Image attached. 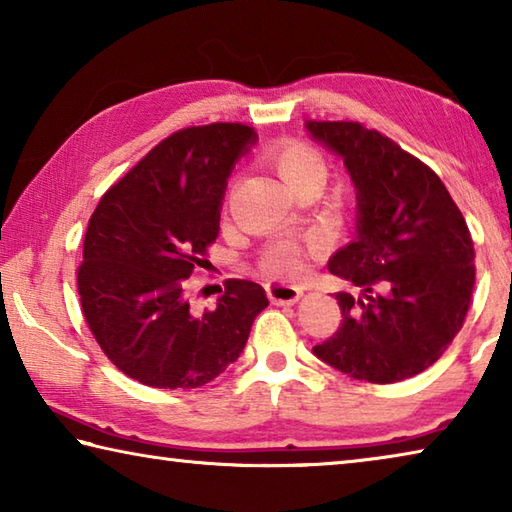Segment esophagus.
I'll return each instance as SVG.
<instances>
[{
    "instance_id": "esophagus-1",
    "label": "esophagus",
    "mask_w": 512,
    "mask_h": 512,
    "mask_svg": "<svg viewBox=\"0 0 512 512\" xmlns=\"http://www.w3.org/2000/svg\"><path fill=\"white\" fill-rule=\"evenodd\" d=\"M268 298H271L273 305H296L302 296V289L293 287V284H284V282H273L266 287Z\"/></svg>"
}]
</instances>
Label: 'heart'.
Wrapping results in <instances>:
<instances>
[{
  "label": "heart",
  "instance_id": "heart-1",
  "mask_svg": "<svg viewBox=\"0 0 512 512\" xmlns=\"http://www.w3.org/2000/svg\"><path fill=\"white\" fill-rule=\"evenodd\" d=\"M266 162L280 173V178L287 183L293 194L314 189L318 192L325 183L327 167L320 153L305 142L282 140L268 146L264 153ZM262 268L273 277H296L302 268L300 248L291 241H277L266 250L262 257Z\"/></svg>",
  "mask_w": 512,
  "mask_h": 512
}]
</instances>
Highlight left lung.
<instances>
[{
	"instance_id": "obj_1",
	"label": "left lung",
	"mask_w": 512,
	"mask_h": 512,
	"mask_svg": "<svg viewBox=\"0 0 512 512\" xmlns=\"http://www.w3.org/2000/svg\"><path fill=\"white\" fill-rule=\"evenodd\" d=\"M343 158L357 189V237L329 273L341 327L314 354L352 379L395 384L427 370L461 332L474 291V244L461 210L427 164L359 121H307Z\"/></svg>"
}]
</instances>
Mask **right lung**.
Returning a JSON list of instances; mask_svg holds the SVG:
<instances>
[{
    "label": "right lung",
    "mask_w": 512,
    "mask_h": 512,
    "mask_svg": "<svg viewBox=\"0 0 512 512\" xmlns=\"http://www.w3.org/2000/svg\"><path fill=\"white\" fill-rule=\"evenodd\" d=\"M246 124L192 126L169 135L101 196L79 266V296L106 357L153 388H198L239 359L268 307L257 282L228 280L214 309L189 305L187 277L207 266L221 201Z\"/></svg>",
    "instance_id": "1"
}]
</instances>
